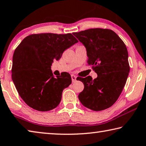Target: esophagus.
<instances>
[{"mask_svg": "<svg viewBox=\"0 0 146 146\" xmlns=\"http://www.w3.org/2000/svg\"><path fill=\"white\" fill-rule=\"evenodd\" d=\"M71 78H72V81L73 83L76 82V77L74 75H71Z\"/></svg>", "mask_w": 146, "mask_h": 146, "instance_id": "obj_1", "label": "esophagus"}]
</instances>
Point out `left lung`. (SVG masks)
Returning a JSON list of instances; mask_svg holds the SVG:
<instances>
[{
    "label": "left lung",
    "mask_w": 146,
    "mask_h": 146,
    "mask_svg": "<svg viewBox=\"0 0 146 146\" xmlns=\"http://www.w3.org/2000/svg\"><path fill=\"white\" fill-rule=\"evenodd\" d=\"M85 46L88 64L98 77L78 78L84 84L78 98L86 108L94 111L108 108L115 103L126 85L129 72L128 52L113 31L96 28L73 33Z\"/></svg>",
    "instance_id": "8db88e82"
}]
</instances>
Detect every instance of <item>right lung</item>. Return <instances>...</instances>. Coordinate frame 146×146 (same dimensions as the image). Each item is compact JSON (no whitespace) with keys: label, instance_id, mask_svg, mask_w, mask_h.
<instances>
[{"label":"right lung","instance_id":"1","mask_svg":"<svg viewBox=\"0 0 146 146\" xmlns=\"http://www.w3.org/2000/svg\"><path fill=\"white\" fill-rule=\"evenodd\" d=\"M77 42L70 33H42L25 37L15 49L12 80L20 96L31 108L47 111L60 104L63 90L72 80L66 72L54 77L51 65Z\"/></svg>","mask_w":146,"mask_h":146}]
</instances>
